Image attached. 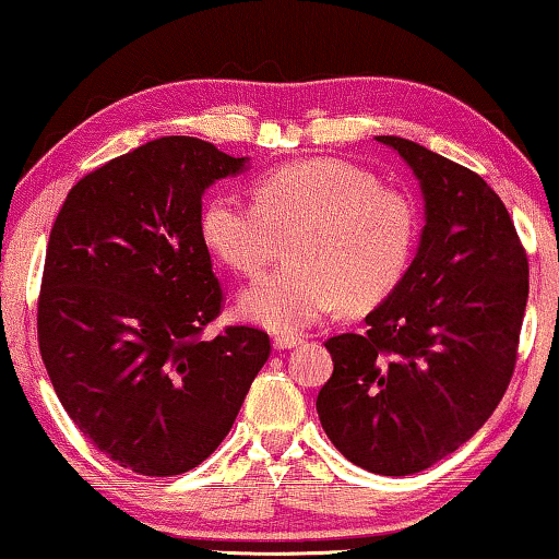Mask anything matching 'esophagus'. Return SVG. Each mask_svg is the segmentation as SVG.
<instances>
[{
	"label": "esophagus",
	"instance_id": "34e87169",
	"mask_svg": "<svg viewBox=\"0 0 559 559\" xmlns=\"http://www.w3.org/2000/svg\"><path fill=\"white\" fill-rule=\"evenodd\" d=\"M302 343V338H297V335H274L272 346L277 350H287V348H297Z\"/></svg>",
	"mask_w": 559,
	"mask_h": 559
}]
</instances>
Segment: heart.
<instances>
[{
    "label": "heart",
    "instance_id": "b5f03b06",
    "mask_svg": "<svg viewBox=\"0 0 559 559\" xmlns=\"http://www.w3.org/2000/svg\"><path fill=\"white\" fill-rule=\"evenodd\" d=\"M254 203L218 190L201 211V239L236 274H259L287 241L280 266L239 297L243 318L300 333L343 302L366 310L407 277L419 239L415 203L343 159H305L262 173Z\"/></svg>",
    "mask_w": 559,
    "mask_h": 559
}]
</instances>
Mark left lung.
Instances as JSON below:
<instances>
[{
    "instance_id": "left-lung-1",
    "label": "left lung",
    "mask_w": 559,
    "mask_h": 559,
    "mask_svg": "<svg viewBox=\"0 0 559 559\" xmlns=\"http://www.w3.org/2000/svg\"><path fill=\"white\" fill-rule=\"evenodd\" d=\"M425 195L407 277L364 333L325 341L333 377L320 425L350 463L381 476L430 468L476 435L507 392L530 295V262L507 205L478 173L402 136Z\"/></svg>"
}]
</instances>
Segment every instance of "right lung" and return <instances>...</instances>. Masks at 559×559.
Here are the masks:
<instances>
[{
  "label": "right lung",
  "instance_id": "obj_1",
  "mask_svg": "<svg viewBox=\"0 0 559 559\" xmlns=\"http://www.w3.org/2000/svg\"><path fill=\"white\" fill-rule=\"evenodd\" d=\"M195 136H163L83 175L52 224L37 341L60 404L121 468L180 476L231 430L270 335L226 325L201 195L243 170Z\"/></svg>",
  "mask_w": 559,
  "mask_h": 559
}]
</instances>
